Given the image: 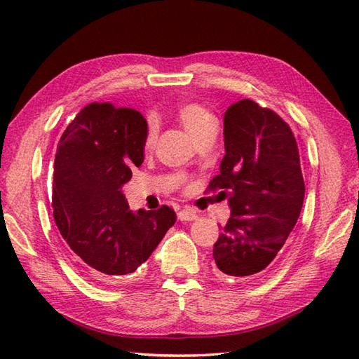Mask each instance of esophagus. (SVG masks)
Instances as JSON below:
<instances>
[{
	"label": "esophagus",
	"mask_w": 359,
	"mask_h": 359,
	"mask_svg": "<svg viewBox=\"0 0 359 359\" xmlns=\"http://www.w3.org/2000/svg\"><path fill=\"white\" fill-rule=\"evenodd\" d=\"M177 219L179 220H182V222H187V220H194V219H197V215L196 212L193 211V210H189V208H184V210H180L179 212H177Z\"/></svg>",
	"instance_id": "34e87169"
}]
</instances>
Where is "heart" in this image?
I'll return each instance as SVG.
<instances>
[{
  "instance_id": "heart-1",
  "label": "heart",
  "mask_w": 359,
  "mask_h": 359,
  "mask_svg": "<svg viewBox=\"0 0 359 359\" xmlns=\"http://www.w3.org/2000/svg\"><path fill=\"white\" fill-rule=\"evenodd\" d=\"M175 117H177V120L184 125V128L194 137V139L202 135L205 131H208L211 126H216V118L212 117V114L197 103L180 104L177 111H175ZM154 139H156V126L154 123H149L148 134H147L148 147L154 142Z\"/></svg>"
}]
</instances>
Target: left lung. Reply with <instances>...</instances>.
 <instances>
[{"label":"left lung","instance_id":"left-lung-1","mask_svg":"<svg viewBox=\"0 0 359 359\" xmlns=\"http://www.w3.org/2000/svg\"><path fill=\"white\" fill-rule=\"evenodd\" d=\"M224 143L210 189L228 199L231 217L212 256L222 274L251 279L276 257L301 215L299 152L285 121L248 98L225 111Z\"/></svg>","mask_w":359,"mask_h":359}]
</instances>
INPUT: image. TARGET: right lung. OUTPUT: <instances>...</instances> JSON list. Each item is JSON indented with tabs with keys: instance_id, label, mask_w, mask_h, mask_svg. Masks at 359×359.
Wrapping results in <instances>:
<instances>
[{
	"instance_id": "add662e5",
	"label": "right lung",
	"mask_w": 359,
	"mask_h": 359,
	"mask_svg": "<svg viewBox=\"0 0 359 359\" xmlns=\"http://www.w3.org/2000/svg\"><path fill=\"white\" fill-rule=\"evenodd\" d=\"M148 123L139 111L90 103L66 128L53 163L52 207L75 261L97 280L134 273L175 222L170 207L129 210L121 191L143 163Z\"/></svg>"
}]
</instances>
